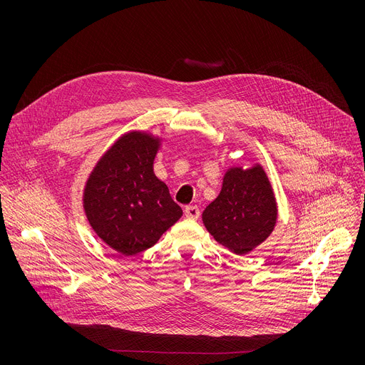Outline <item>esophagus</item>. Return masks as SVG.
I'll use <instances>...</instances> for the list:
<instances>
[{
    "label": "esophagus",
    "mask_w": 365,
    "mask_h": 365,
    "mask_svg": "<svg viewBox=\"0 0 365 365\" xmlns=\"http://www.w3.org/2000/svg\"><path fill=\"white\" fill-rule=\"evenodd\" d=\"M199 214H200V211H199V207L196 205L185 206V215H186V218L196 220L199 217Z\"/></svg>",
    "instance_id": "34e87169"
}]
</instances>
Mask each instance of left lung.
<instances>
[{
    "instance_id": "obj_1",
    "label": "left lung",
    "mask_w": 365,
    "mask_h": 365,
    "mask_svg": "<svg viewBox=\"0 0 365 365\" xmlns=\"http://www.w3.org/2000/svg\"><path fill=\"white\" fill-rule=\"evenodd\" d=\"M206 230L234 251L245 254L262 244L273 231L277 207L264 170L234 168L227 172L218 197L202 215Z\"/></svg>"
}]
</instances>
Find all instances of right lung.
I'll use <instances>...</instances> for the list:
<instances>
[{
  "mask_svg": "<svg viewBox=\"0 0 365 365\" xmlns=\"http://www.w3.org/2000/svg\"><path fill=\"white\" fill-rule=\"evenodd\" d=\"M159 140L144 133L123 135L99 160L83 195L88 221L111 248L134 255L158 242L182 207L153 173Z\"/></svg>",
  "mask_w": 365,
  "mask_h": 365,
  "instance_id": "1",
  "label": "right lung"
}]
</instances>
